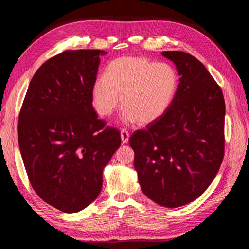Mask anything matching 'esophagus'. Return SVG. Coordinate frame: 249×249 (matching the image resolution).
Segmentation results:
<instances>
[{
	"label": "esophagus",
	"mask_w": 249,
	"mask_h": 249,
	"mask_svg": "<svg viewBox=\"0 0 249 249\" xmlns=\"http://www.w3.org/2000/svg\"><path fill=\"white\" fill-rule=\"evenodd\" d=\"M120 137H122V141L124 144H126L127 142H129V138H130V133L127 132L126 130L123 129L120 131Z\"/></svg>",
	"instance_id": "34e87169"
}]
</instances>
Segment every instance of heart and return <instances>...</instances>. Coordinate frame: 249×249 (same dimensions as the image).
Listing matches in <instances>:
<instances>
[{"mask_svg":"<svg viewBox=\"0 0 249 249\" xmlns=\"http://www.w3.org/2000/svg\"><path fill=\"white\" fill-rule=\"evenodd\" d=\"M178 85L176 70L145 57H120L109 63L105 76L92 85V103L97 114L108 117L122 101L126 124H152L168 111ZM121 99H119V96Z\"/></svg>","mask_w":249,"mask_h":249,"instance_id":"1","label":"heart"}]
</instances>
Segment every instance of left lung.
<instances>
[{
    "label": "left lung",
    "mask_w": 249,
    "mask_h": 249,
    "mask_svg": "<svg viewBox=\"0 0 249 249\" xmlns=\"http://www.w3.org/2000/svg\"><path fill=\"white\" fill-rule=\"evenodd\" d=\"M179 76L170 108L145 130L132 134L141 190L158 205L178 208L199 197L224 155L225 104L220 87L199 60L165 51Z\"/></svg>",
    "instance_id": "obj_1"
}]
</instances>
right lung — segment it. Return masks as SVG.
Returning a JSON list of instances; mask_svg holds the SVG:
<instances>
[{"label": "right lung", "instance_id": "obj_1", "mask_svg": "<svg viewBox=\"0 0 249 249\" xmlns=\"http://www.w3.org/2000/svg\"><path fill=\"white\" fill-rule=\"evenodd\" d=\"M107 52L65 51L44 62L30 82L20 109L18 144L38 196L71 214L102 190L103 170L120 146V134L97 117L92 85Z\"/></svg>", "mask_w": 249, "mask_h": 249}]
</instances>
